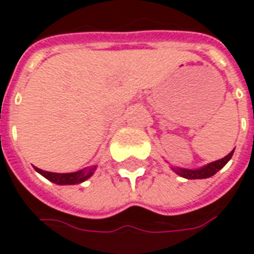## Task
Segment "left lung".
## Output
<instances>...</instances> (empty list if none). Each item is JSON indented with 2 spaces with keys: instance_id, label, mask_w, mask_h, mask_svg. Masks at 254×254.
<instances>
[{
  "instance_id": "1",
  "label": "left lung",
  "mask_w": 254,
  "mask_h": 254,
  "mask_svg": "<svg viewBox=\"0 0 254 254\" xmlns=\"http://www.w3.org/2000/svg\"><path fill=\"white\" fill-rule=\"evenodd\" d=\"M233 152H234V149L230 152L227 156H224L222 159L216 160V162H212V163H209V165L204 166L201 169H197V170H188V169H173V170L176 171L177 174H180L184 178H188V180H201V178H209V177H212L213 174H216L222 167H223L230 159H231V156H233Z\"/></svg>"
}]
</instances>
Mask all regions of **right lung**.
<instances>
[{"mask_svg": "<svg viewBox=\"0 0 254 254\" xmlns=\"http://www.w3.org/2000/svg\"><path fill=\"white\" fill-rule=\"evenodd\" d=\"M35 170L42 174L43 177H46L49 181L54 182L57 185H76L80 182L88 180L89 177L94 174L95 167H91L88 170H80L76 173H66V174H60V173H50V171L41 170L35 167Z\"/></svg>", "mask_w": 254, "mask_h": 254, "instance_id": "obj_1", "label": "right lung"}]
</instances>
